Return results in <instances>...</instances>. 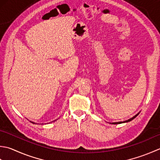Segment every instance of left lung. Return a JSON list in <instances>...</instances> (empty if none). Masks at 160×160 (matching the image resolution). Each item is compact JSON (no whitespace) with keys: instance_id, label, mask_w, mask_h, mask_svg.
I'll list each match as a JSON object with an SVG mask.
<instances>
[{"instance_id":"left-lung-1","label":"left lung","mask_w":160,"mask_h":160,"mask_svg":"<svg viewBox=\"0 0 160 160\" xmlns=\"http://www.w3.org/2000/svg\"><path fill=\"white\" fill-rule=\"evenodd\" d=\"M139 115V113H138L137 114V115H135L134 117H132V118H130V119H128V120H126V121H123V122H112V123H112V124H119V123H127V122H130V121H132V119H134L135 117L138 116Z\"/></svg>"}]
</instances>
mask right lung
Here are the masks:
<instances>
[{
  "label": "right lung",
  "mask_w": 160,
  "mask_h": 160,
  "mask_svg": "<svg viewBox=\"0 0 160 160\" xmlns=\"http://www.w3.org/2000/svg\"><path fill=\"white\" fill-rule=\"evenodd\" d=\"M54 121H56V120H54ZM54 121H53V122H54ZM30 122H32V123H35V122H31V121H30ZM39 124H40V123H39ZM42 124H43V123H42Z\"/></svg>",
  "instance_id": "add662e5"
}]
</instances>
